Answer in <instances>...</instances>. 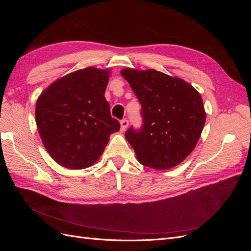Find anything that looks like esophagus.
<instances>
[{"mask_svg": "<svg viewBox=\"0 0 251 251\" xmlns=\"http://www.w3.org/2000/svg\"><path fill=\"white\" fill-rule=\"evenodd\" d=\"M127 126H128V121H127V119H123L120 121V130H121V132H125L126 130V127H127Z\"/></svg>", "mask_w": 251, "mask_h": 251, "instance_id": "obj_1", "label": "esophagus"}]
</instances>
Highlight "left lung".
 <instances>
[{
  "instance_id": "1",
  "label": "left lung",
  "mask_w": 251,
  "mask_h": 251,
  "mask_svg": "<svg viewBox=\"0 0 251 251\" xmlns=\"http://www.w3.org/2000/svg\"><path fill=\"white\" fill-rule=\"evenodd\" d=\"M121 75L141 104V127L126 132L138 161L156 170L178 165L192 153L204 127L200 93L185 80L153 69L127 68Z\"/></svg>"
}]
</instances>
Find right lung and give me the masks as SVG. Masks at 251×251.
<instances>
[{
    "instance_id": "1",
    "label": "right lung",
    "mask_w": 251,
    "mask_h": 251,
    "mask_svg": "<svg viewBox=\"0 0 251 251\" xmlns=\"http://www.w3.org/2000/svg\"><path fill=\"white\" fill-rule=\"evenodd\" d=\"M109 70L88 67L52 82L36 101L35 121L44 147L59 165L81 170L103 153L119 131L104 92Z\"/></svg>"
}]
</instances>
